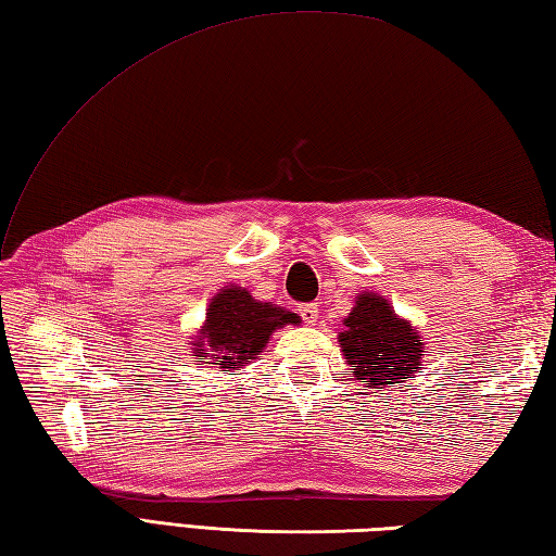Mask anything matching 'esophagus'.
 I'll return each mask as SVG.
<instances>
[{
	"label": "esophagus",
	"mask_w": 556,
	"mask_h": 556,
	"mask_svg": "<svg viewBox=\"0 0 556 556\" xmlns=\"http://www.w3.org/2000/svg\"><path fill=\"white\" fill-rule=\"evenodd\" d=\"M301 317H303V323L315 325L317 320H320V308H317L315 303H305L301 308Z\"/></svg>",
	"instance_id": "34e87169"
}]
</instances>
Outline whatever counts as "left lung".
<instances>
[{"mask_svg": "<svg viewBox=\"0 0 556 556\" xmlns=\"http://www.w3.org/2000/svg\"><path fill=\"white\" fill-rule=\"evenodd\" d=\"M339 344L353 377L368 382L375 392L406 382L410 372H418L425 356L418 329L399 317L387 299L368 291L356 296V305L344 317Z\"/></svg>", "mask_w": 556, "mask_h": 556, "instance_id": "8db88e82", "label": "left lung"}]
</instances>
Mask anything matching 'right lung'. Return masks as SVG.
I'll use <instances>...</instances> for the list:
<instances>
[{"mask_svg":"<svg viewBox=\"0 0 556 556\" xmlns=\"http://www.w3.org/2000/svg\"><path fill=\"white\" fill-rule=\"evenodd\" d=\"M299 323L296 313L255 301L243 287H224L210 301L207 320L198 332L191 353L195 365L210 363L231 372L255 361L275 329Z\"/></svg>","mask_w":556,"mask_h":556,"instance_id":"1","label":"right lung"}]
</instances>
